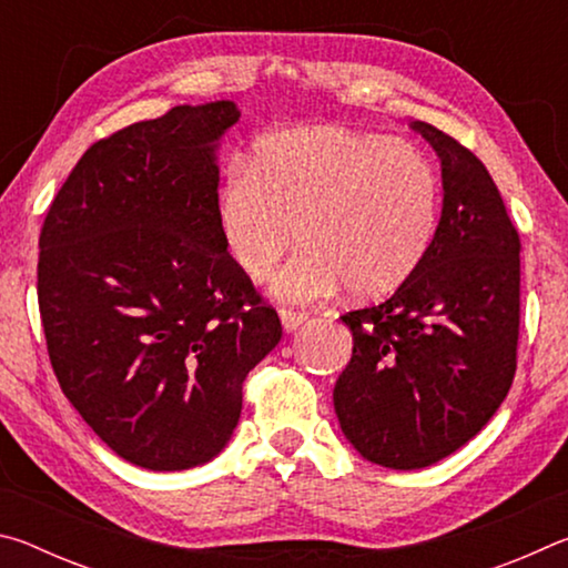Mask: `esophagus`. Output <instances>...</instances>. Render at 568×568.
<instances>
[{"mask_svg":"<svg viewBox=\"0 0 568 568\" xmlns=\"http://www.w3.org/2000/svg\"><path fill=\"white\" fill-rule=\"evenodd\" d=\"M311 315L305 311H295V307H281V321H283V328L285 331H295L297 325H303Z\"/></svg>","mask_w":568,"mask_h":568,"instance_id":"1","label":"esophagus"}]
</instances>
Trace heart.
Instances as JSON below:
<instances>
[{
  "instance_id": "heart-1",
  "label": "heart",
  "mask_w": 568,
  "mask_h": 568,
  "mask_svg": "<svg viewBox=\"0 0 568 568\" xmlns=\"http://www.w3.org/2000/svg\"><path fill=\"white\" fill-rule=\"evenodd\" d=\"M440 180L426 155L378 134L297 128L233 160L217 187V225L240 271L275 275L285 301L311 303L343 285L381 295L416 271L434 243Z\"/></svg>"
}]
</instances>
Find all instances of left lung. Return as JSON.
I'll return each instance as SVG.
<instances>
[{
	"label": "left lung",
	"mask_w": 568,
	"mask_h": 568,
	"mask_svg": "<svg viewBox=\"0 0 568 568\" xmlns=\"http://www.w3.org/2000/svg\"><path fill=\"white\" fill-rule=\"evenodd\" d=\"M440 158L444 213L423 263L388 301L341 315L353 358L333 390L345 438L373 464L410 470L458 450L516 376L521 240L474 152L413 122Z\"/></svg>",
	"instance_id": "8db88e82"
}]
</instances>
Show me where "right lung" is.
I'll use <instances>...</instances> for the list:
<instances>
[{
    "label": "right lung",
    "instance_id": "add662e5",
    "mask_svg": "<svg viewBox=\"0 0 568 568\" xmlns=\"http://www.w3.org/2000/svg\"><path fill=\"white\" fill-rule=\"evenodd\" d=\"M237 120L227 100L182 104L108 134L42 223L37 297L57 383L134 466L213 458L247 373L283 338L217 225L215 142Z\"/></svg>",
    "mask_w": 568,
    "mask_h": 568
}]
</instances>
